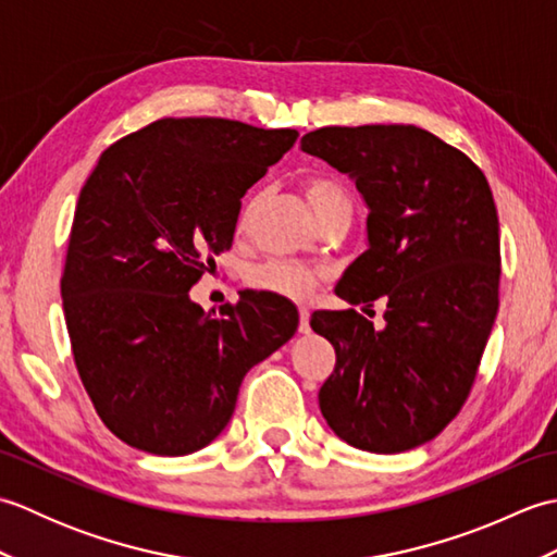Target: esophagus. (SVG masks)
<instances>
[{
  "label": "esophagus",
  "mask_w": 557,
  "mask_h": 557,
  "mask_svg": "<svg viewBox=\"0 0 557 557\" xmlns=\"http://www.w3.org/2000/svg\"><path fill=\"white\" fill-rule=\"evenodd\" d=\"M311 311L306 309V306H299V333L301 335H309L311 333Z\"/></svg>",
  "instance_id": "34e87169"
}]
</instances>
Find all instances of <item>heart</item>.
<instances>
[{
	"label": "heart",
	"instance_id": "1",
	"mask_svg": "<svg viewBox=\"0 0 557 557\" xmlns=\"http://www.w3.org/2000/svg\"><path fill=\"white\" fill-rule=\"evenodd\" d=\"M306 198H309L315 215L335 203H349L345 188L325 180H311L306 184ZM248 210L244 212L242 222H246ZM318 277H321V272L309 265L292 263V260H265V263L253 265L246 275L248 285L251 287L260 292L277 294V297H285V299L311 297V292L318 285Z\"/></svg>",
	"mask_w": 557,
	"mask_h": 557
}]
</instances>
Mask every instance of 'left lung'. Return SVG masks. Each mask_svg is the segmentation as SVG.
Instances as JSON below:
<instances>
[{
	"label": "left lung",
	"instance_id": "obj_1",
	"mask_svg": "<svg viewBox=\"0 0 557 557\" xmlns=\"http://www.w3.org/2000/svg\"><path fill=\"white\" fill-rule=\"evenodd\" d=\"M301 150L349 174L369 208V248L335 287L351 309L311 315L337 354L318 405L351 447L405 453L457 417L498 315L491 186L465 152L411 124L325 126ZM375 298L386 301L377 329L352 309Z\"/></svg>",
	"mask_w": 557,
	"mask_h": 557
}]
</instances>
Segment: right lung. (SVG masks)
Here are the masks:
<instances>
[{
	"label": "right lung",
	"instance_id": "obj_1",
	"mask_svg": "<svg viewBox=\"0 0 557 557\" xmlns=\"http://www.w3.org/2000/svg\"><path fill=\"white\" fill-rule=\"evenodd\" d=\"M294 128L184 116L116 140L81 188L62 299L78 375L108 429L180 457L230 423L244 375L297 333L289 299L246 292L206 313L191 289L227 251L242 198Z\"/></svg>",
	"mask_w": 557,
	"mask_h": 557
}]
</instances>
